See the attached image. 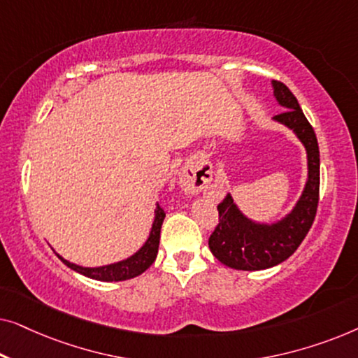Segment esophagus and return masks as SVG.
<instances>
[{
    "label": "esophagus",
    "instance_id": "obj_1",
    "mask_svg": "<svg viewBox=\"0 0 358 358\" xmlns=\"http://www.w3.org/2000/svg\"><path fill=\"white\" fill-rule=\"evenodd\" d=\"M212 180V168L208 163H199L184 169L180 176V187L187 194H197Z\"/></svg>",
    "mask_w": 358,
    "mask_h": 358
}]
</instances>
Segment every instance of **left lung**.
I'll list each match as a JSON object with an SVG mask.
<instances>
[{
  "label": "left lung",
  "instance_id": "obj_1",
  "mask_svg": "<svg viewBox=\"0 0 358 358\" xmlns=\"http://www.w3.org/2000/svg\"><path fill=\"white\" fill-rule=\"evenodd\" d=\"M272 87L277 102L285 109L273 120L293 130L305 146L308 179L292 212L273 223L252 222L238 208L231 194L223 199L218 205V224L210 234L208 246L220 262L236 271H262L290 257L310 231L320 200V146L315 130L292 91L275 80Z\"/></svg>",
  "mask_w": 358,
  "mask_h": 358
}]
</instances>
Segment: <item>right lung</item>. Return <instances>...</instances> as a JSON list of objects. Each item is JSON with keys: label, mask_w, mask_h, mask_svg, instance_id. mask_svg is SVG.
Wrapping results in <instances>:
<instances>
[{"label": "right lung", "mask_w": 358, "mask_h": 358, "mask_svg": "<svg viewBox=\"0 0 358 358\" xmlns=\"http://www.w3.org/2000/svg\"><path fill=\"white\" fill-rule=\"evenodd\" d=\"M164 217H166L164 210L161 208L159 205H156L155 222H153V227H151L148 239H146L143 246H141L134 256L127 257L124 261L109 264V266H101V267H83L66 261V259H63L60 254H57V256L62 259V262L65 264V266L73 268V271H76L78 273H81V275L94 278V280H101V282L129 280V278H134L136 275H140V273H143L146 268L155 262L156 254H158V248H159L161 224L164 222Z\"/></svg>", "instance_id": "obj_1"}]
</instances>
